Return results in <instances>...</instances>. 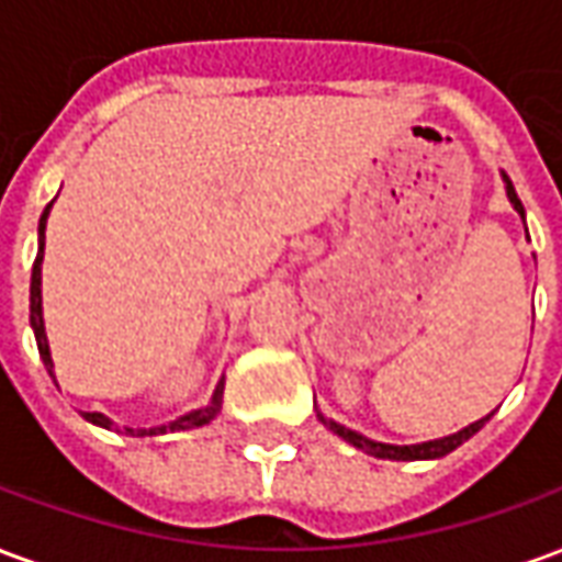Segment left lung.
<instances>
[{
  "label": "left lung",
  "mask_w": 562,
  "mask_h": 562,
  "mask_svg": "<svg viewBox=\"0 0 562 562\" xmlns=\"http://www.w3.org/2000/svg\"><path fill=\"white\" fill-rule=\"evenodd\" d=\"M503 180H506V195L508 201H512V207L518 210L520 216H524V204H520L518 192H515V186H512V180H508L506 173H503ZM494 415V413H491ZM491 415H484V418H479V422H472L470 427H463V430H458V434L451 436H442V439H430V442H418V446H389V442H376V439H367V436H361L358 430H349V427H342V424L330 422V418H325V415H318L322 422H325V427L328 430H334L337 436H342L346 442H352L355 448H361V451H367V454H373V458H385V460H434V458H446L448 451H454L458 446H463L470 436H475L479 430L484 427V422H491Z\"/></svg>",
  "instance_id": "left-lung-1"
}]
</instances>
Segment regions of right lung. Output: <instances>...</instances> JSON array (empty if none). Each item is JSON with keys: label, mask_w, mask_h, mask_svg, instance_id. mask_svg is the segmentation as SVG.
<instances>
[{"label": "right lung", "mask_w": 562, "mask_h": 562, "mask_svg": "<svg viewBox=\"0 0 562 562\" xmlns=\"http://www.w3.org/2000/svg\"><path fill=\"white\" fill-rule=\"evenodd\" d=\"M54 207V201L44 207L42 220H38V256H35V265H32V282H30V322L32 330H35V342H38V355H42L44 367H47V373L54 376V358H50V346H47V334H44V318H42V261H44V225H47V213ZM222 389H225V382L216 385L213 391V397H210L207 406H201L195 413L183 415V418H177V422L161 424V427H149V430H132L126 427V434L132 436H159V434H173V430H189V427H201V424H207L216 418V413L222 409ZM83 418L92 424H99V427H116L111 418H104L102 413H83Z\"/></svg>", "instance_id": "1"}]
</instances>
